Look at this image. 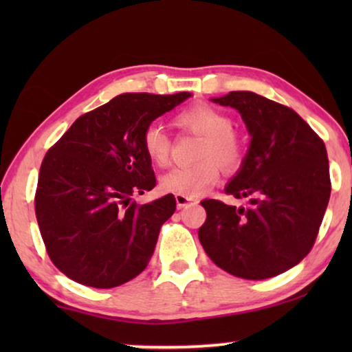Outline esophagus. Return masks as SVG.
Masks as SVG:
<instances>
[{"instance_id": "1", "label": "esophagus", "mask_w": 352, "mask_h": 352, "mask_svg": "<svg viewBox=\"0 0 352 352\" xmlns=\"http://www.w3.org/2000/svg\"><path fill=\"white\" fill-rule=\"evenodd\" d=\"M199 204V200L194 199V197H187V195H179L176 194V205L177 208H187V206H192Z\"/></svg>"}]
</instances>
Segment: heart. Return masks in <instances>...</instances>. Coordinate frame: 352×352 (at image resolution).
<instances>
[{"label": "heart", "instance_id": "heart-1", "mask_svg": "<svg viewBox=\"0 0 352 352\" xmlns=\"http://www.w3.org/2000/svg\"><path fill=\"white\" fill-rule=\"evenodd\" d=\"M177 126L204 136L199 160L194 165L176 166L162 177L163 190L171 194L197 197L219 179L221 166L237 170L243 158V146L235 134L232 120L208 104L190 105L176 115ZM142 148L148 160L165 166L170 157V138L162 124L151 123L142 131Z\"/></svg>", "mask_w": 352, "mask_h": 352}]
</instances>
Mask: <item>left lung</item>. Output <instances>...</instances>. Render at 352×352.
Returning a JSON list of instances; mask_svg holds the SVG:
<instances>
[{
  "instance_id": "1",
  "label": "left lung",
  "mask_w": 352,
  "mask_h": 352,
  "mask_svg": "<svg viewBox=\"0 0 352 352\" xmlns=\"http://www.w3.org/2000/svg\"><path fill=\"white\" fill-rule=\"evenodd\" d=\"M213 102L239 110L252 136L247 157L226 194L250 205L201 201L200 243L216 266L235 277L263 280L296 266L316 242L330 199L327 148L287 105L250 91Z\"/></svg>"
}]
</instances>
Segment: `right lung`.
I'll list each match as a JSON object with an SVG mask.
<instances>
[{"label": "right lung", "mask_w": 352, "mask_h": 352, "mask_svg": "<svg viewBox=\"0 0 352 352\" xmlns=\"http://www.w3.org/2000/svg\"><path fill=\"white\" fill-rule=\"evenodd\" d=\"M190 96L120 94L76 118L47 151L35 194L36 221L51 261L72 280L112 288L147 267L176 199L131 201L157 184L142 131Z\"/></svg>", "instance_id": "1"}]
</instances>
